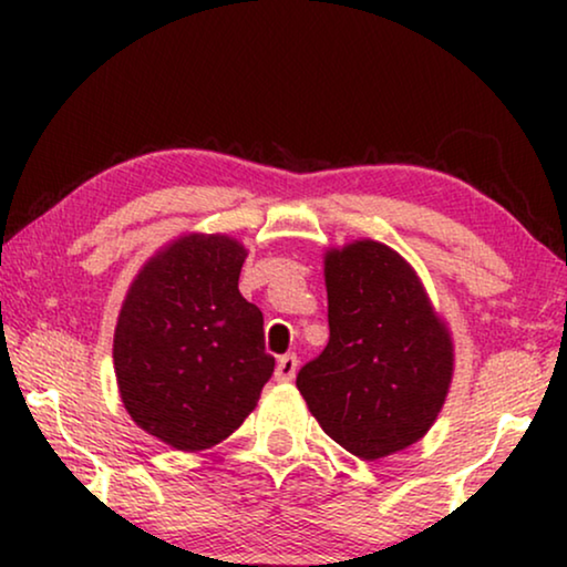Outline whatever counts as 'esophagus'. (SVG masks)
<instances>
[{"mask_svg": "<svg viewBox=\"0 0 567 567\" xmlns=\"http://www.w3.org/2000/svg\"><path fill=\"white\" fill-rule=\"evenodd\" d=\"M297 367H299L297 355L293 353L281 355L276 363V382H291V379L297 377Z\"/></svg>", "mask_w": 567, "mask_h": 567, "instance_id": "1", "label": "esophagus"}]
</instances>
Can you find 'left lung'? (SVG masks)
I'll return each mask as SVG.
<instances>
[{
	"mask_svg": "<svg viewBox=\"0 0 567 567\" xmlns=\"http://www.w3.org/2000/svg\"><path fill=\"white\" fill-rule=\"evenodd\" d=\"M330 340L297 374L322 431L346 452L379 460L415 444L452 382V340L415 270L382 243L324 258Z\"/></svg>",
	"mask_w": 567,
	"mask_h": 567,
	"instance_id": "1",
	"label": "left lung"
}]
</instances>
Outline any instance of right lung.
<instances>
[{
    "label": "right lung",
    "mask_w": 567,
    "mask_h": 567,
    "mask_svg": "<svg viewBox=\"0 0 567 567\" xmlns=\"http://www.w3.org/2000/svg\"><path fill=\"white\" fill-rule=\"evenodd\" d=\"M245 255L229 237H183L123 301L113 340L123 405L181 452L237 431L274 374L262 312L239 293Z\"/></svg>",
    "instance_id": "add662e5"
}]
</instances>
